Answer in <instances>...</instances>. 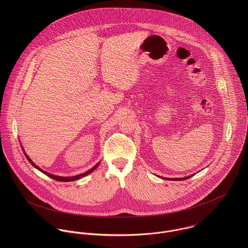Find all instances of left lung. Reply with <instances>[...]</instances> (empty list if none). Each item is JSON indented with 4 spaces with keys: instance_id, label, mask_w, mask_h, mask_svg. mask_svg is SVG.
I'll return each instance as SVG.
<instances>
[{
    "instance_id": "obj_1",
    "label": "left lung",
    "mask_w": 248,
    "mask_h": 248,
    "mask_svg": "<svg viewBox=\"0 0 248 248\" xmlns=\"http://www.w3.org/2000/svg\"><path fill=\"white\" fill-rule=\"evenodd\" d=\"M194 175H191V176H188V177H180V178H169V177H161V178H164V179H167V180H184V179H188V178L193 177Z\"/></svg>"
}]
</instances>
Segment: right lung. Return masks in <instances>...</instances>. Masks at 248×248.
Listing matches in <instances>:
<instances>
[{
  "mask_svg": "<svg viewBox=\"0 0 248 248\" xmlns=\"http://www.w3.org/2000/svg\"><path fill=\"white\" fill-rule=\"evenodd\" d=\"M24 150V149H23ZM25 155H26V157L28 158V160L31 162V164L33 166V167H35L36 169H38L39 171H41L42 173H44L46 176H47V177H51V178H53V179H55V180H57V181H73V180H76V179H79V178H82V177H85V176H87V175H89V174H91L92 172H93L97 167H98V165H99V162L96 164V165H94L92 169H90L89 171H87V172H85V173H83V174H80V175H77V176H74V177H59V176H55V175H51V174H49V173H47V172H46V171H44V170H42L41 168H39L37 165H35V163L29 157V155L25 153Z\"/></svg>",
  "mask_w": 248,
  "mask_h": 248,
  "instance_id": "add662e5",
  "label": "right lung"
}]
</instances>
